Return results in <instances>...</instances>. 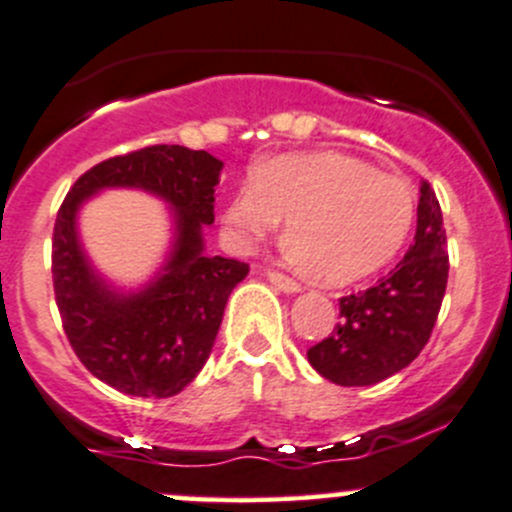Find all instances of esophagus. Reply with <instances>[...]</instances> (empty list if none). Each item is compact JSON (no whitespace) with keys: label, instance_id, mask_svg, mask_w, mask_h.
Wrapping results in <instances>:
<instances>
[{"label":"esophagus","instance_id":"1","mask_svg":"<svg viewBox=\"0 0 512 512\" xmlns=\"http://www.w3.org/2000/svg\"><path fill=\"white\" fill-rule=\"evenodd\" d=\"M265 275H267V280L272 282V285H275L277 289H282V292H287V294H294V292H299V289H302V285H299L297 280H292V277L282 275V272H277V270H267Z\"/></svg>","mask_w":512,"mask_h":512}]
</instances>
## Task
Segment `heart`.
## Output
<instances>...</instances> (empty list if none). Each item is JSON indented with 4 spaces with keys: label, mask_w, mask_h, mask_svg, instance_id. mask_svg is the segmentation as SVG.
Here are the masks:
<instances>
[{
    "label": "heart",
    "mask_w": 512,
    "mask_h": 512,
    "mask_svg": "<svg viewBox=\"0 0 512 512\" xmlns=\"http://www.w3.org/2000/svg\"><path fill=\"white\" fill-rule=\"evenodd\" d=\"M287 218L289 255L324 285H352L389 265L416 220L414 188L337 151L280 156L237 188L225 225L255 242Z\"/></svg>",
    "instance_id": "heart-1"
}]
</instances>
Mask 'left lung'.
I'll list each match as a JSON object with an SVG mask.
<instances>
[{
    "mask_svg": "<svg viewBox=\"0 0 512 512\" xmlns=\"http://www.w3.org/2000/svg\"><path fill=\"white\" fill-rule=\"evenodd\" d=\"M441 205L423 180L414 245L404 260L366 292L339 299V322L307 349L324 379L339 386H371L409 366L431 339L448 282Z\"/></svg>",
    "mask_w": 512,
    "mask_h": 512,
    "instance_id": "1",
    "label": "left lung"
}]
</instances>
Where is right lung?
<instances>
[{
    "label": "right lung",
    "instance_id": "1",
    "mask_svg": "<svg viewBox=\"0 0 512 512\" xmlns=\"http://www.w3.org/2000/svg\"><path fill=\"white\" fill-rule=\"evenodd\" d=\"M223 160L185 146H148L86 170L61 203L51 237L56 307L71 349L103 384L143 399H168L198 376L213 352L230 292L250 265L203 252L215 223ZM103 187H141L176 208V245L164 272L136 295L113 293L85 260L75 213Z\"/></svg>",
    "mask_w": 512,
    "mask_h": 512
}]
</instances>
